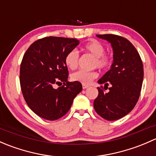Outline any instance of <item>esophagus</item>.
<instances>
[{
  "instance_id": "1",
  "label": "esophagus",
  "mask_w": 156,
  "mask_h": 156,
  "mask_svg": "<svg viewBox=\"0 0 156 156\" xmlns=\"http://www.w3.org/2000/svg\"><path fill=\"white\" fill-rule=\"evenodd\" d=\"M82 87H83V89H87V87H89V86H88V85H85V84H83Z\"/></svg>"
}]
</instances>
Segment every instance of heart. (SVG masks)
I'll list each match as a JSON object with an SVG mask.
<instances>
[{"instance_id":"b5f03b06","label":"heart","mask_w":156,"mask_h":156,"mask_svg":"<svg viewBox=\"0 0 156 156\" xmlns=\"http://www.w3.org/2000/svg\"><path fill=\"white\" fill-rule=\"evenodd\" d=\"M83 50L90 53L95 57L94 66L100 69H106L111 63V59L105 54V48L100 42L97 40H91L83 46ZM79 54L76 50H72L66 55L65 64L69 69L74 70L78 67ZM97 77V73L94 71L79 70L71 75L73 81L88 85Z\"/></svg>"}]
</instances>
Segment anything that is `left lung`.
Returning a JSON list of instances; mask_svg holds the SVG:
<instances>
[{"mask_svg": "<svg viewBox=\"0 0 156 156\" xmlns=\"http://www.w3.org/2000/svg\"><path fill=\"white\" fill-rule=\"evenodd\" d=\"M107 41L113 50V62L109 70L98 80L104 84V92L97 87L98 97L94 107L99 115L115 121L128 114L137 103L144 80V66L137 50L128 40L115 34H97ZM103 87V86H101Z\"/></svg>", "mask_w": 156, "mask_h": 156, "instance_id": "left-lung-1", "label": "left lung"}]
</instances>
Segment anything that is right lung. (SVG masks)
I'll list each match as a JSON object with an SVG mask.
<instances>
[{"mask_svg":"<svg viewBox=\"0 0 156 156\" xmlns=\"http://www.w3.org/2000/svg\"><path fill=\"white\" fill-rule=\"evenodd\" d=\"M79 44L75 38L46 37L26 50L20 66V85L29 107L41 118L57 120L70 109L82 90L81 83L69 82L65 56ZM64 85L56 89L55 83Z\"/></svg>","mask_w":156,"mask_h":156,"instance_id":"obj_1","label":"right lung"}]
</instances>
